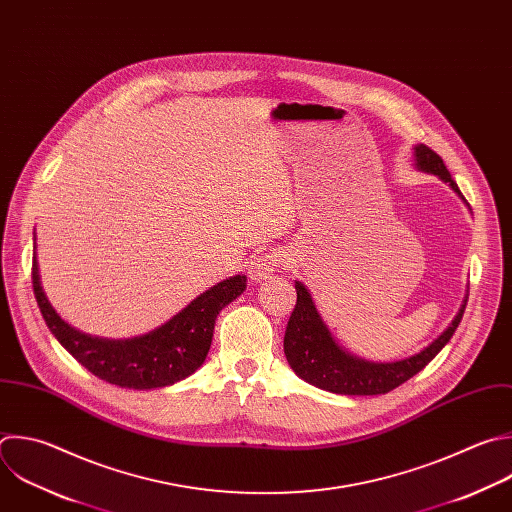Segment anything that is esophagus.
<instances>
[{
  "label": "esophagus",
  "mask_w": 512,
  "mask_h": 512,
  "mask_svg": "<svg viewBox=\"0 0 512 512\" xmlns=\"http://www.w3.org/2000/svg\"><path fill=\"white\" fill-rule=\"evenodd\" d=\"M283 255L277 253V251H267V253H261V255H255L249 263V279L251 281H263L267 277H271L281 265H283Z\"/></svg>",
  "instance_id": "34e87169"
}]
</instances>
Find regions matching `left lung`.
I'll use <instances>...</instances> for the list:
<instances>
[{"mask_svg": "<svg viewBox=\"0 0 512 512\" xmlns=\"http://www.w3.org/2000/svg\"><path fill=\"white\" fill-rule=\"evenodd\" d=\"M414 154H416L418 168L426 170V173L438 175L444 183L452 187L454 193L462 197L458 185L448 173L444 160L432 148H428L426 144H418L414 148ZM295 291H297V303L287 321L285 339H283V350H285L287 362L293 368V372L305 382L321 390H327L333 394H346V396L388 394L400 384L408 382L412 376L424 370L436 358V354L450 342V337L454 335L466 309V299H464V305L460 307L452 325L438 339H434L424 352L402 362L372 364V362L358 360L346 354L344 350H339V346L333 342L329 329L321 321V315L317 313L305 285L295 281Z\"/></svg>", "mask_w": 512, "mask_h": 512, "instance_id": "1", "label": "left lung"}]
</instances>
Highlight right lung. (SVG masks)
I'll return each mask as SVG.
<instances>
[{
    "instance_id": "add662e5",
    "label": "right lung",
    "mask_w": 512,
    "mask_h": 512,
    "mask_svg": "<svg viewBox=\"0 0 512 512\" xmlns=\"http://www.w3.org/2000/svg\"><path fill=\"white\" fill-rule=\"evenodd\" d=\"M32 283L38 307L58 342L96 378L134 390L170 386L201 368L211 348L219 311L245 289L243 275L229 277L199 295L162 327L126 342H112L84 335L60 319L40 285L36 257Z\"/></svg>"
}]
</instances>
